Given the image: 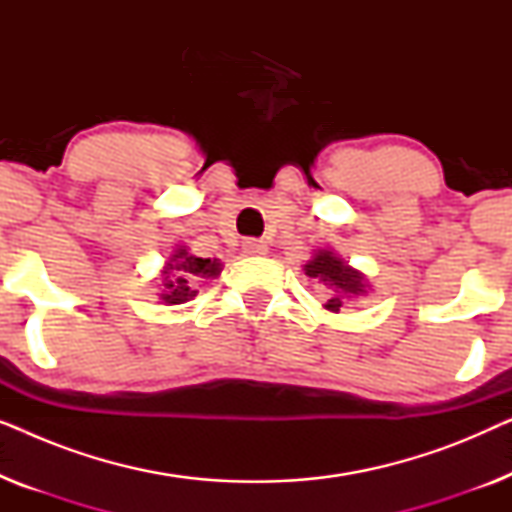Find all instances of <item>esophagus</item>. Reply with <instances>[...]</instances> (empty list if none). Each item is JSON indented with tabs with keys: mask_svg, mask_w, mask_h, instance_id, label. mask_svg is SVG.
I'll return each instance as SVG.
<instances>
[{
	"mask_svg": "<svg viewBox=\"0 0 512 512\" xmlns=\"http://www.w3.org/2000/svg\"><path fill=\"white\" fill-rule=\"evenodd\" d=\"M242 249L247 256H265L268 254V244L263 240H244Z\"/></svg>",
	"mask_w": 512,
	"mask_h": 512,
	"instance_id": "obj_1",
	"label": "esophagus"
}]
</instances>
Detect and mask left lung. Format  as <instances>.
Listing matches in <instances>:
<instances>
[{
    "mask_svg": "<svg viewBox=\"0 0 512 512\" xmlns=\"http://www.w3.org/2000/svg\"><path fill=\"white\" fill-rule=\"evenodd\" d=\"M305 275L319 279L321 284H326L331 289V298L326 300V310L340 312V307L345 305V300L354 296H363L366 293V277L359 270L349 268L338 254L328 249H319L312 256V261L303 265Z\"/></svg>",
    "mask_w": 512,
    "mask_h": 512,
    "instance_id": "left-lung-1",
    "label": "left lung"
}]
</instances>
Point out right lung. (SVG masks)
<instances>
[{
    "instance_id": "1",
    "label": "right lung",
    "mask_w": 512,
    "mask_h": 512,
    "mask_svg": "<svg viewBox=\"0 0 512 512\" xmlns=\"http://www.w3.org/2000/svg\"><path fill=\"white\" fill-rule=\"evenodd\" d=\"M221 275V263L212 261V258H198L188 254L186 247H179L170 256V261L165 263L163 268V291H160V298H163L165 305H181L186 300H191L195 293V284L200 279H209Z\"/></svg>"
}]
</instances>
